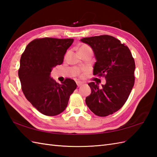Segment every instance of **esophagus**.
<instances>
[{"label": "esophagus", "mask_w": 157, "mask_h": 157, "mask_svg": "<svg viewBox=\"0 0 157 157\" xmlns=\"http://www.w3.org/2000/svg\"><path fill=\"white\" fill-rule=\"evenodd\" d=\"M76 84H77V86H78V87H79V86H81L83 84V82H76Z\"/></svg>", "instance_id": "esophagus-1"}]
</instances>
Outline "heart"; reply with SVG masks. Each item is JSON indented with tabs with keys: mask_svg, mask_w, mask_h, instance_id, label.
I'll use <instances>...</instances> for the list:
<instances>
[{
	"mask_svg": "<svg viewBox=\"0 0 157 157\" xmlns=\"http://www.w3.org/2000/svg\"><path fill=\"white\" fill-rule=\"evenodd\" d=\"M84 49H87V50H92L90 48V46H87V45H82L80 48H79V50H84ZM84 75V73H82V74H81V76H83Z\"/></svg>",
	"mask_w": 157,
	"mask_h": 157,
	"instance_id": "b5f03b06",
	"label": "heart"
}]
</instances>
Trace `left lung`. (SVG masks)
Returning <instances> with one entry per match:
<instances>
[{"label":"left lung","mask_w":157,"mask_h":157,"mask_svg":"<svg viewBox=\"0 0 157 157\" xmlns=\"http://www.w3.org/2000/svg\"><path fill=\"white\" fill-rule=\"evenodd\" d=\"M81 41L94 51L93 74L106 79L101 88L98 83H89L92 92L86 98V105L96 115H112L125 104L134 85V59L128 46L113 36H92Z\"/></svg>","instance_id":"1"}]
</instances>
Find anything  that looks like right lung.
Returning <instances> with one entry per match:
<instances>
[{
  "label": "right lung",
  "instance_id": "obj_1",
  "mask_svg": "<svg viewBox=\"0 0 157 157\" xmlns=\"http://www.w3.org/2000/svg\"><path fill=\"white\" fill-rule=\"evenodd\" d=\"M73 39L37 38L26 46L20 59L18 71L25 98L43 115L55 116L67 106L77 88L73 79L66 78L61 84L51 78L52 68L61 65Z\"/></svg>",
  "mask_w": 157,
  "mask_h": 157
}]
</instances>
